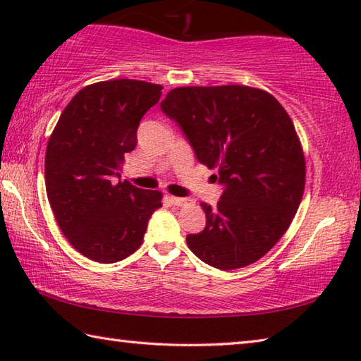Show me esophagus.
<instances>
[{
    "label": "esophagus",
    "instance_id": "esophagus-1",
    "mask_svg": "<svg viewBox=\"0 0 361 361\" xmlns=\"http://www.w3.org/2000/svg\"><path fill=\"white\" fill-rule=\"evenodd\" d=\"M170 202H172L173 205H185L188 202V199H183V197H175V195H170L169 197Z\"/></svg>",
    "mask_w": 361,
    "mask_h": 361
}]
</instances>
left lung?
<instances>
[{
  "label": "left lung",
  "instance_id": "obj_1",
  "mask_svg": "<svg viewBox=\"0 0 361 361\" xmlns=\"http://www.w3.org/2000/svg\"><path fill=\"white\" fill-rule=\"evenodd\" d=\"M161 108L224 185L216 207L200 204L205 229L186 237L189 250L221 271L258 261L288 229L304 192L305 161L288 113L248 85L176 87Z\"/></svg>",
  "mask_w": 361,
  "mask_h": 361
}]
</instances>
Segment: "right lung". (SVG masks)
<instances>
[{"mask_svg": "<svg viewBox=\"0 0 361 361\" xmlns=\"http://www.w3.org/2000/svg\"><path fill=\"white\" fill-rule=\"evenodd\" d=\"M162 85L114 79L79 90L60 114L46 149V192L63 235L85 258L116 262L142 245L162 192L121 178L140 121Z\"/></svg>", "mask_w": 361, "mask_h": 361, "instance_id": "add662e5", "label": "right lung"}]
</instances>
